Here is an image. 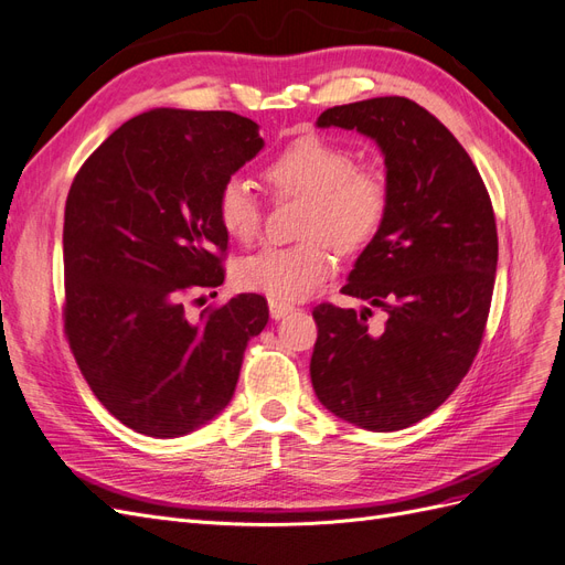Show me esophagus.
Here are the masks:
<instances>
[{"label":"esophagus","mask_w":565,"mask_h":565,"mask_svg":"<svg viewBox=\"0 0 565 565\" xmlns=\"http://www.w3.org/2000/svg\"><path fill=\"white\" fill-rule=\"evenodd\" d=\"M268 311H270V318L273 320H282L285 316H289L295 311V306H289V303H282V301H268Z\"/></svg>","instance_id":"esophagus-1"}]
</instances>
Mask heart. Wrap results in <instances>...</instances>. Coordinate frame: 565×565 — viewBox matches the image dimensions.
<instances>
[{
    "label": "heart",
    "instance_id": "heart-1",
    "mask_svg": "<svg viewBox=\"0 0 565 565\" xmlns=\"http://www.w3.org/2000/svg\"><path fill=\"white\" fill-rule=\"evenodd\" d=\"M264 179L282 195L309 198L303 235L309 243L264 247L233 268L235 285L273 301H301L334 273L330 241L344 252L365 247L388 214V181L377 167H361L355 152L320 134L289 141L264 167ZM218 224L249 243L262 226V204L249 183L228 179L216 198Z\"/></svg>",
    "mask_w": 565,
    "mask_h": 565
}]
</instances>
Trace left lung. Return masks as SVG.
I'll return each instance as SVG.
<instances>
[{
  "label": "left lung",
  "instance_id": "8db88e82",
  "mask_svg": "<svg viewBox=\"0 0 565 565\" xmlns=\"http://www.w3.org/2000/svg\"><path fill=\"white\" fill-rule=\"evenodd\" d=\"M367 136L384 156L388 214L358 256L341 292L386 313L313 309L311 382L339 419L398 431L429 417L465 380L490 311L498 228L467 150L403 96L328 108L316 122Z\"/></svg>",
  "mask_w": 565,
  "mask_h": 565
}]
</instances>
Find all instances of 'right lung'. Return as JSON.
<instances>
[{
	"instance_id": "right-lung-1",
	"label": "right lung",
	"mask_w": 565,
	"mask_h": 565,
	"mask_svg": "<svg viewBox=\"0 0 565 565\" xmlns=\"http://www.w3.org/2000/svg\"><path fill=\"white\" fill-rule=\"evenodd\" d=\"M264 148L228 110L156 108L131 117L82 164L65 202V332L113 417L152 438L212 422L268 322L259 295L191 320L183 295L224 282L228 233L216 198Z\"/></svg>"
}]
</instances>
